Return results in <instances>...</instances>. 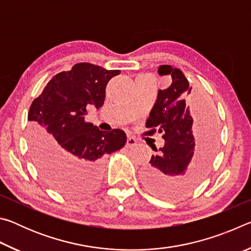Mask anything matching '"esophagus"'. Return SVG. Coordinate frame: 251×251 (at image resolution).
<instances>
[{"label":"esophagus","mask_w":251,"mask_h":251,"mask_svg":"<svg viewBox=\"0 0 251 251\" xmlns=\"http://www.w3.org/2000/svg\"><path fill=\"white\" fill-rule=\"evenodd\" d=\"M136 144H137V141H136V138L133 137V136H128V137H127V143H126L127 147H133L136 145Z\"/></svg>","instance_id":"esophagus-1"}]
</instances>
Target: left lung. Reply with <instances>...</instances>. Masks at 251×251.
Returning <instances> with one entry per match:
<instances>
[{"instance_id":"8db88e82","label":"left lung","mask_w":251,"mask_h":251,"mask_svg":"<svg viewBox=\"0 0 251 251\" xmlns=\"http://www.w3.org/2000/svg\"><path fill=\"white\" fill-rule=\"evenodd\" d=\"M158 74L172 76V84L166 90L158 91L146 121L150 130L144 135L151 136L158 130L163 134L165 145L159 151L155 145H151L157 154L151 156L144 169L143 181L157 196L179 198L189 193L205 175L216 148L217 126L202 104L203 122L201 125L194 123L185 100L192 87L179 69L160 65Z\"/></svg>"}]
</instances>
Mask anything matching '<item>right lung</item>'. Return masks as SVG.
<instances>
[{"label": "right lung", "mask_w": 251, "mask_h": 251, "mask_svg": "<svg viewBox=\"0 0 251 251\" xmlns=\"http://www.w3.org/2000/svg\"><path fill=\"white\" fill-rule=\"evenodd\" d=\"M120 73L78 63L54 75L32 101L29 147L42 176L59 193L77 196L92 192L100 180L103 156L125 146L122 129L103 131L85 122L87 108L101 107L106 85Z\"/></svg>", "instance_id": "obj_1"}]
</instances>
